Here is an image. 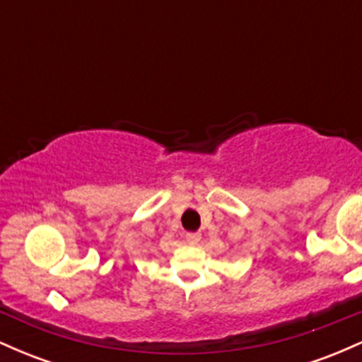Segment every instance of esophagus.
<instances>
[{"label": "esophagus", "instance_id": "1", "mask_svg": "<svg viewBox=\"0 0 362 362\" xmlns=\"http://www.w3.org/2000/svg\"><path fill=\"white\" fill-rule=\"evenodd\" d=\"M199 240H201V233H187L185 242L189 245H197Z\"/></svg>", "mask_w": 362, "mask_h": 362}]
</instances>
